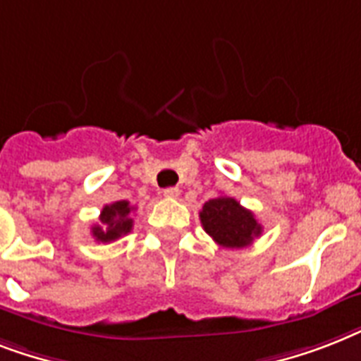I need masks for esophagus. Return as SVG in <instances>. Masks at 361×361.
Returning a JSON list of instances; mask_svg holds the SVG:
<instances>
[{
  "mask_svg": "<svg viewBox=\"0 0 361 361\" xmlns=\"http://www.w3.org/2000/svg\"><path fill=\"white\" fill-rule=\"evenodd\" d=\"M163 195L166 198H178L180 197V189H178V187H166L163 191Z\"/></svg>",
  "mask_w": 361,
  "mask_h": 361,
  "instance_id": "esophagus-1",
  "label": "esophagus"
}]
</instances>
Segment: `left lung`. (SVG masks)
<instances>
[{
    "label": "left lung",
    "mask_w": 361,
    "mask_h": 361,
    "mask_svg": "<svg viewBox=\"0 0 361 361\" xmlns=\"http://www.w3.org/2000/svg\"><path fill=\"white\" fill-rule=\"evenodd\" d=\"M200 223L204 231L214 238L221 247L240 249L252 243L262 234V225H258L252 212L245 209L232 197L212 198L202 206Z\"/></svg>",
    "instance_id": "left-lung-1"
}]
</instances>
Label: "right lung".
Listing matches in <instances>:
<instances>
[{"mask_svg": "<svg viewBox=\"0 0 361 361\" xmlns=\"http://www.w3.org/2000/svg\"><path fill=\"white\" fill-rule=\"evenodd\" d=\"M127 200L109 204L104 206L101 215H99V225L92 226V234L97 241L109 243L118 238L125 236L133 231V219H130V212H133Z\"/></svg>", "mask_w": 361, "mask_h": 361, "instance_id": "1", "label": "right lung"}]
</instances>
